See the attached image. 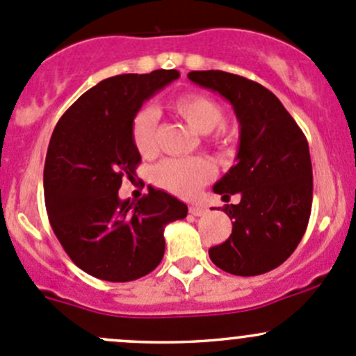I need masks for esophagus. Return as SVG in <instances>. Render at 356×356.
Returning a JSON list of instances; mask_svg holds the SVG:
<instances>
[{
    "label": "esophagus",
    "mask_w": 356,
    "mask_h": 356,
    "mask_svg": "<svg viewBox=\"0 0 356 356\" xmlns=\"http://www.w3.org/2000/svg\"><path fill=\"white\" fill-rule=\"evenodd\" d=\"M189 213L195 215V217H203L208 213V208L204 204H191L189 207Z\"/></svg>",
    "instance_id": "1"
}]
</instances>
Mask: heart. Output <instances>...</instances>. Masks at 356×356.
Wrapping results in <instances>:
<instances>
[{"instance_id":"heart-1","label":"heart","mask_w":356,"mask_h":356,"mask_svg":"<svg viewBox=\"0 0 356 356\" xmlns=\"http://www.w3.org/2000/svg\"><path fill=\"white\" fill-rule=\"evenodd\" d=\"M170 108L188 122L198 134H210L224 122V110L215 99L204 95H184L170 103ZM215 131V130H214ZM131 138L141 155L149 156L156 149V111L141 108L131 122ZM231 136L225 129L211 134V143L218 148L231 146ZM211 165L203 158H167L152 172V181L160 188L179 196H191L211 177Z\"/></svg>"}]
</instances>
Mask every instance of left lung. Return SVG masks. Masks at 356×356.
<instances>
[{
    "mask_svg": "<svg viewBox=\"0 0 356 356\" xmlns=\"http://www.w3.org/2000/svg\"><path fill=\"white\" fill-rule=\"evenodd\" d=\"M188 77L224 96L241 125L238 163L213 186L224 201L241 200L225 204L232 234L208 254L229 274H265L288 260L307 231L314 195L307 138L258 82L222 70H193Z\"/></svg>",
    "mask_w": 356,
    "mask_h": 356,
    "instance_id": "obj_1",
    "label": "left lung"
}]
</instances>
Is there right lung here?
I'll return each instance as SVG.
<instances>
[{
    "mask_svg": "<svg viewBox=\"0 0 356 356\" xmlns=\"http://www.w3.org/2000/svg\"><path fill=\"white\" fill-rule=\"evenodd\" d=\"M179 79L177 70L124 74L86 91L56 124L44 161L49 224L70 260L92 277L129 282L155 270L163 229L188 207L160 189L141 200L118 198L122 177L141 155L131 122L146 99Z\"/></svg>",
    "mask_w": 356,
    "mask_h": 356,
    "instance_id": "right-lung-1",
    "label": "right lung"
}]
</instances>
